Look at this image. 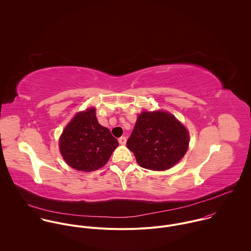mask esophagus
<instances>
[{
  "label": "esophagus",
  "instance_id": "34e87169",
  "mask_svg": "<svg viewBox=\"0 0 251 251\" xmlns=\"http://www.w3.org/2000/svg\"><path fill=\"white\" fill-rule=\"evenodd\" d=\"M119 143L121 145H126V138L125 136H122L121 138H119Z\"/></svg>",
  "mask_w": 251,
  "mask_h": 251
}]
</instances>
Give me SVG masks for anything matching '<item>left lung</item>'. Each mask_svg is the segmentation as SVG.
I'll return each instance as SVG.
<instances>
[{
    "label": "left lung",
    "instance_id": "1",
    "mask_svg": "<svg viewBox=\"0 0 251 251\" xmlns=\"http://www.w3.org/2000/svg\"><path fill=\"white\" fill-rule=\"evenodd\" d=\"M188 143V132L179 121L169 113L157 111L138 116L126 146L141 167L163 171L179 162Z\"/></svg>",
    "mask_w": 251,
    "mask_h": 251
}]
</instances>
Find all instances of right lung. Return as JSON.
<instances>
[{
  "label": "right lung",
  "instance_id": "1",
  "mask_svg": "<svg viewBox=\"0 0 251 251\" xmlns=\"http://www.w3.org/2000/svg\"><path fill=\"white\" fill-rule=\"evenodd\" d=\"M118 145L107 127L99 124L92 108L78 113L67 126L60 139V151L71 167L91 172L106 164Z\"/></svg>",
  "mask_w": 251,
  "mask_h": 251
}]
</instances>
